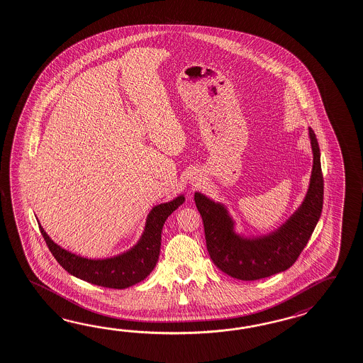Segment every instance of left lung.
Returning a JSON list of instances; mask_svg holds the SVG:
<instances>
[{
  "mask_svg": "<svg viewBox=\"0 0 363 363\" xmlns=\"http://www.w3.org/2000/svg\"><path fill=\"white\" fill-rule=\"evenodd\" d=\"M310 140L313 166L308 192L301 208L269 235L255 239L236 235L234 222L223 205L201 194H194V203L203 217L208 252L213 262L228 276L255 281L289 269L310 240L320 218L324 197L320 149L311 128Z\"/></svg>",
  "mask_w": 363,
  "mask_h": 363,
  "instance_id": "left-lung-1",
  "label": "left lung"
}]
</instances>
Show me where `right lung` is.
<instances>
[{
	"mask_svg": "<svg viewBox=\"0 0 363 363\" xmlns=\"http://www.w3.org/2000/svg\"><path fill=\"white\" fill-rule=\"evenodd\" d=\"M183 203L184 196H179L169 203L152 208L140 242L130 251L104 260H91L68 252L50 239L40 225L39 228L53 257L68 273L98 286L125 289L144 281L152 273L160 257L164 220Z\"/></svg>",
	"mask_w": 363,
	"mask_h": 363,
	"instance_id": "add662e5",
	"label": "right lung"
}]
</instances>
